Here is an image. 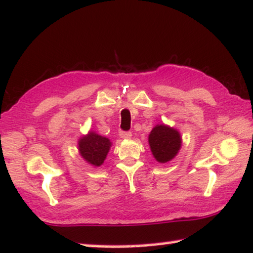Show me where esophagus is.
Returning <instances> with one entry per match:
<instances>
[{"mask_svg":"<svg viewBox=\"0 0 253 253\" xmlns=\"http://www.w3.org/2000/svg\"><path fill=\"white\" fill-rule=\"evenodd\" d=\"M119 136L122 137V138H130V137H131V133H130V131L120 130V131H119Z\"/></svg>","mask_w":253,"mask_h":253,"instance_id":"obj_1","label":"esophagus"}]
</instances>
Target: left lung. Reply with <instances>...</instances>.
Masks as SVG:
<instances>
[{"label": "left lung", "instance_id": "1", "mask_svg": "<svg viewBox=\"0 0 253 253\" xmlns=\"http://www.w3.org/2000/svg\"><path fill=\"white\" fill-rule=\"evenodd\" d=\"M151 152L160 164L174 159L182 146L179 131L167 125H157L149 135Z\"/></svg>", "mask_w": 253, "mask_h": 253}]
</instances>
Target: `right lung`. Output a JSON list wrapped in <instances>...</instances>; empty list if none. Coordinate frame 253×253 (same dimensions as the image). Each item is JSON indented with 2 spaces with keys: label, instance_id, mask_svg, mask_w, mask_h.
Segmentation results:
<instances>
[{
  "label": "right lung",
  "instance_id": "right-lung-1",
  "mask_svg": "<svg viewBox=\"0 0 253 253\" xmlns=\"http://www.w3.org/2000/svg\"><path fill=\"white\" fill-rule=\"evenodd\" d=\"M110 146V139L101 136L94 131H89L78 141L79 154L86 163L94 167H99L104 163Z\"/></svg>",
  "mask_w": 253,
  "mask_h": 253
}]
</instances>
